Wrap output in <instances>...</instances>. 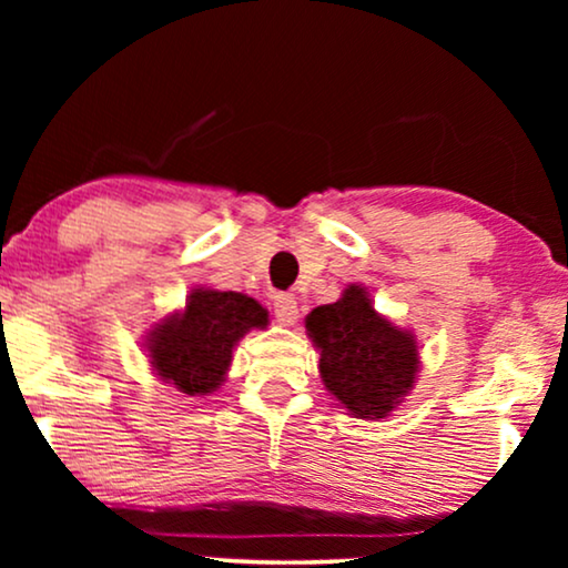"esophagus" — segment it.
<instances>
[{
  "label": "esophagus",
  "instance_id": "esophagus-1",
  "mask_svg": "<svg viewBox=\"0 0 568 568\" xmlns=\"http://www.w3.org/2000/svg\"><path fill=\"white\" fill-rule=\"evenodd\" d=\"M274 315H276V321L284 323V325L297 323V315H300L297 300H294L292 294H276V297H274Z\"/></svg>",
  "mask_w": 568,
  "mask_h": 568
}]
</instances>
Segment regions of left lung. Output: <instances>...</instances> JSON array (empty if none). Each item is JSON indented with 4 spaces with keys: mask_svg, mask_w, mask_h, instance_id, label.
<instances>
[{
    "mask_svg": "<svg viewBox=\"0 0 568 568\" xmlns=\"http://www.w3.org/2000/svg\"><path fill=\"white\" fill-rule=\"evenodd\" d=\"M307 336L321 352V377L331 395L356 418L390 416L414 387L418 346L372 305L369 294L352 284L333 305L307 315Z\"/></svg>",
    "mask_w": 568,
    "mask_h": 568,
    "instance_id": "8db88e82",
    "label": "left lung"
}]
</instances>
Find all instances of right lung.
Returning a JSON list of instances; mask_svg holds the SVG:
<instances>
[{"label": "right lung", "instance_id": "add662e5", "mask_svg": "<svg viewBox=\"0 0 568 568\" xmlns=\"http://www.w3.org/2000/svg\"><path fill=\"white\" fill-rule=\"evenodd\" d=\"M268 313L240 292L193 290L181 313L146 336L154 375L185 395H209L224 383L232 348L251 328H266Z\"/></svg>", "mask_w": 568, "mask_h": 568}]
</instances>
